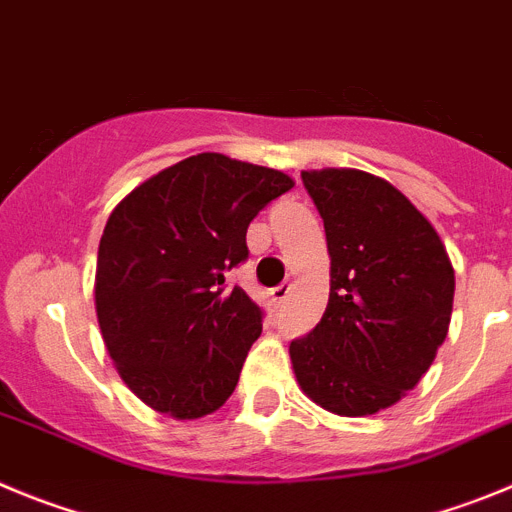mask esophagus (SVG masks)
<instances>
[{
  "mask_svg": "<svg viewBox=\"0 0 512 512\" xmlns=\"http://www.w3.org/2000/svg\"><path fill=\"white\" fill-rule=\"evenodd\" d=\"M288 293H290V283H280L275 285V288H270V298H273L275 303H283L285 298H288Z\"/></svg>",
  "mask_w": 512,
  "mask_h": 512,
  "instance_id": "34e87169",
  "label": "esophagus"
}]
</instances>
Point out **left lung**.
I'll return each instance as SVG.
<instances>
[{"mask_svg": "<svg viewBox=\"0 0 512 512\" xmlns=\"http://www.w3.org/2000/svg\"><path fill=\"white\" fill-rule=\"evenodd\" d=\"M324 219L329 303L290 362L303 393L336 416H372L418 385L449 331L454 267L426 216L365 170H303Z\"/></svg>", "mask_w": 512, "mask_h": 512, "instance_id": "1", "label": "left lung"}]
</instances>
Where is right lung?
Instances as JSON below:
<instances>
[{
  "label": "right lung",
  "instance_id": "right-lung-1",
  "mask_svg": "<svg viewBox=\"0 0 512 512\" xmlns=\"http://www.w3.org/2000/svg\"><path fill=\"white\" fill-rule=\"evenodd\" d=\"M293 188L273 168L201 153L119 201L96 257V319L127 388L160 413L201 418L234 393L262 308L227 270L247 227Z\"/></svg>",
  "mask_w": 512,
  "mask_h": 512
}]
</instances>
